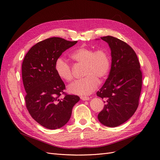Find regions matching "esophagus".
Listing matches in <instances>:
<instances>
[{
    "instance_id": "obj_1",
    "label": "esophagus",
    "mask_w": 160,
    "mask_h": 160,
    "mask_svg": "<svg viewBox=\"0 0 160 160\" xmlns=\"http://www.w3.org/2000/svg\"><path fill=\"white\" fill-rule=\"evenodd\" d=\"M80 98L82 100H88L90 99L89 97H87V96H81L80 97Z\"/></svg>"
}]
</instances>
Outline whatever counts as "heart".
<instances>
[{"instance_id": "obj_1", "label": "heart", "mask_w": 160, "mask_h": 160, "mask_svg": "<svg viewBox=\"0 0 160 160\" xmlns=\"http://www.w3.org/2000/svg\"><path fill=\"white\" fill-rule=\"evenodd\" d=\"M70 58L77 64L84 65V78L70 84L68 90L77 95H88L98 87L99 81L103 82L108 76L111 66L109 51L102 48L95 49L93 48L82 46L71 54ZM55 70L58 77L70 82L73 78L72 66L62 58H58L55 62Z\"/></svg>"}]
</instances>
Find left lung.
<instances>
[{"label": "left lung", "instance_id": "obj_1", "mask_svg": "<svg viewBox=\"0 0 160 160\" xmlns=\"http://www.w3.org/2000/svg\"><path fill=\"white\" fill-rule=\"evenodd\" d=\"M100 38L109 45L112 64L108 78L97 92L105 103L98 119L104 126L114 128L127 121L137 110L142 72L136 53L129 44L111 36Z\"/></svg>", "mask_w": 160, "mask_h": 160}]
</instances>
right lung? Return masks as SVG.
<instances>
[{
    "label": "right lung",
    "instance_id": "add662e5",
    "mask_svg": "<svg viewBox=\"0 0 160 160\" xmlns=\"http://www.w3.org/2000/svg\"><path fill=\"white\" fill-rule=\"evenodd\" d=\"M77 42L58 37L46 39L34 45L22 62L26 108L37 122L49 129L65 125L80 100L77 95L64 92L65 85L55 70L57 60ZM62 94L64 98L60 99Z\"/></svg>",
    "mask_w": 160,
    "mask_h": 160
}]
</instances>
